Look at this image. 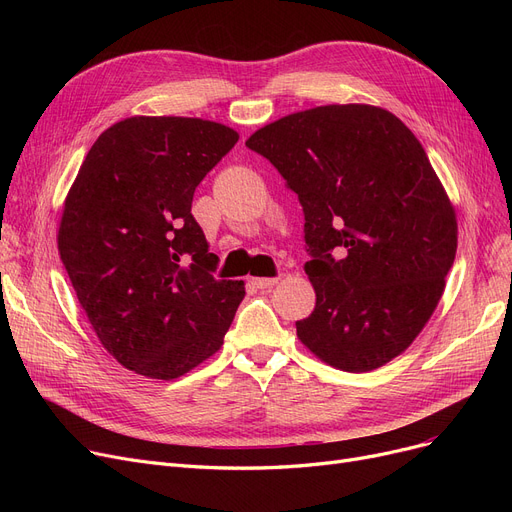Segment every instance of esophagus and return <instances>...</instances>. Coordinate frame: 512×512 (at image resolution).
<instances>
[{
  "instance_id": "esophagus-1",
  "label": "esophagus",
  "mask_w": 512,
  "mask_h": 512,
  "mask_svg": "<svg viewBox=\"0 0 512 512\" xmlns=\"http://www.w3.org/2000/svg\"><path fill=\"white\" fill-rule=\"evenodd\" d=\"M253 284L261 290H267V288H272L274 284H278V278H253Z\"/></svg>"
}]
</instances>
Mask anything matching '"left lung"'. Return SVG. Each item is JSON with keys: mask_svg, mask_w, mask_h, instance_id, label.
Wrapping results in <instances>:
<instances>
[{"mask_svg": "<svg viewBox=\"0 0 512 512\" xmlns=\"http://www.w3.org/2000/svg\"><path fill=\"white\" fill-rule=\"evenodd\" d=\"M247 147L282 174L305 213L315 309L309 351L371 371L419 336L456 255V213L415 134L365 103L321 105L253 132Z\"/></svg>", "mask_w": 512, "mask_h": 512, "instance_id": "8db88e82", "label": "left lung"}]
</instances>
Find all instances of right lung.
I'll return each mask as SVG.
<instances>
[{
    "label": "right lung",
    "instance_id": "obj_1",
    "mask_svg": "<svg viewBox=\"0 0 512 512\" xmlns=\"http://www.w3.org/2000/svg\"><path fill=\"white\" fill-rule=\"evenodd\" d=\"M238 132L201 118L132 116L99 134L64 201L60 259L80 307L120 365L174 380L220 351L245 299L215 280L193 218L199 182Z\"/></svg>",
    "mask_w": 512,
    "mask_h": 512
}]
</instances>
